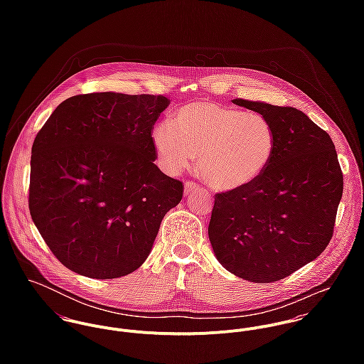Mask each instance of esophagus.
<instances>
[{"label": "esophagus", "mask_w": 364, "mask_h": 364, "mask_svg": "<svg viewBox=\"0 0 364 364\" xmlns=\"http://www.w3.org/2000/svg\"><path fill=\"white\" fill-rule=\"evenodd\" d=\"M200 186L198 185V183H195V182H191V181H188L186 183H185V195H189V193H192V192H195V191H198Z\"/></svg>", "instance_id": "obj_1"}]
</instances>
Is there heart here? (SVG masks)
Segmentation results:
<instances>
[{"mask_svg":"<svg viewBox=\"0 0 364 364\" xmlns=\"http://www.w3.org/2000/svg\"><path fill=\"white\" fill-rule=\"evenodd\" d=\"M159 159L171 168L188 164L191 151L208 143L200 165L215 188H235L252 181L267 164L273 137L269 123L254 113L214 102L179 110L172 127L154 133Z\"/></svg>","mask_w":364,"mask_h":364,"instance_id":"obj_1","label":"heart"}]
</instances>
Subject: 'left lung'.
Masks as SVG:
<instances>
[{
  "instance_id": "8db88e82",
  "label": "left lung",
  "mask_w": 364,
  "mask_h": 364,
  "mask_svg": "<svg viewBox=\"0 0 364 364\" xmlns=\"http://www.w3.org/2000/svg\"><path fill=\"white\" fill-rule=\"evenodd\" d=\"M263 116L272 154L252 181L215 193L208 238L235 276L269 283L319 257L329 244L343 173L329 134L291 106L234 100Z\"/></svg>"
}]
</instances>
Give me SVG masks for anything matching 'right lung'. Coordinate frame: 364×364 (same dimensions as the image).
Wrapping results in <instances>:
<instances>
[{
  "instance_id": "obj_1",
  "label": "right lung",
  "mask_w": 364,
  "mask_h": 364,
  "mask_svg": "<svg viewBox=\"0 0 364 364\" xmlns=\"http://www.w3.org/2000/svg\"><path fill=\"white\" fill-rule=\"evenodd\" d=\"M164 95L94 92L58 105L31 159L29 210L53 255L70 270L114 279L151 252L183 183L154 164Z\"/></svg>"
}]
</instances>
